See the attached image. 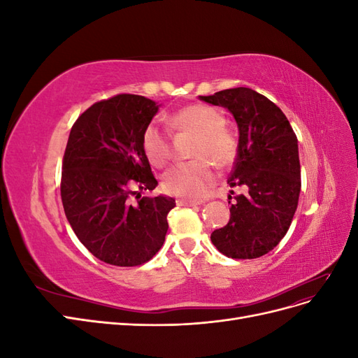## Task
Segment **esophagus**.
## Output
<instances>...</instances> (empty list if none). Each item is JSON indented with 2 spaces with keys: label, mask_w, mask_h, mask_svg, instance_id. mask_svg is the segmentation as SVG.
<instances>
[{
  "label": "esophagus",
  "mask_w": 358,
  "mask_h": 358,
  "mask_svg": "<svg viewBox=\"0 0 358 358\" xmlns=\"http://www.w3.org/2000/svg\"><path fill=\"white\" fill-rule=\"evenodd\" d=\"M200 204V201H194V200H178V206H197Z\"/></svg>",
  "instance_id": "esophagus-1"
}]
</instances>
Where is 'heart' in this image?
<instances>
[{"instance_id":"b5f03b06","label":"heart","mask_w":358,"mask_h":358,"mask_svg":"<svg viewBox=\"0 0 358 358\" xmlns=\"http://www.w3.org/2000/svg\"><path fill=\"white\" fill-rule=\"evenodd\" d=\"M180 129L196 134L189 162L173 166L162 176V188L173 196L200 199L208 194L215 180V164L227 167L236 159L237 140L224 128V116L206 104H192L173 116ZM143 149L150 164L164 167L171 158V148L167 136L159 127L150 124L143 134Z\"/></svg>"}]
</instances>
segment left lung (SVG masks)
<instances>
[{"label":"left lung","instance_id":"obj_1","mask_svg":"<svg viewBox=\"0 0 358 358\" xmlns=\"http://www.w3.org/2000/svg\"><path fill=\"white\" fill-rule=\"evenodd\" d=\"M199 99L233 115L239 145L227 182L248 191L234 197L229 224L215 230L210 241L230 258H258L282 241L297 209L301 187L297 137L282 110L251 88L241 86Z\"/></svg>","mask_w":358,"mask_h":358}]
</instances>
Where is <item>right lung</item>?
I'll return each instance as SVG.
<instances>
[{"instance_id":"obj_1","label":"right lung","mask_w":358,"mask_h":358,"mask_svg":"<svg viewBox=\"0 0 358 358\" xmlns=\"http://www.w3.org/2000/svg\"><path fill=\"white\" fill-rule=\"evenodd\" d=\"M158 103L119 94L92 104L74 122L64 154L61 199L74 234L101 262L131 267L164 243L171 197H142L154 178L143 134Z\"/></svg>"}]
</instances>
